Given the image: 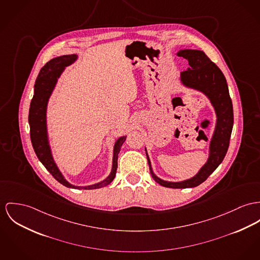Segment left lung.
<instances>
[{
  "instance_id": "obj_1",
  "label": "left lung",
  "mask_w": 260,
  "mask_h": 260,
  "mask_svg": "<svg viewBox=\"0 0 260 260\" xmlns=\"http://www.w3.org/2000/svg\"><path fill=\"white\" fill-rule=\"evenodd\" d=\"M177 55L182 56L189 62L187 70L181 72V83L187 88L200 91L208 97L215 109L217 122L210 142L208 160L202 166L199 172L190 179L180 182L160 179L152 170L151 162L145 148L152 178L163 187L174 189L196 187L206 181L218 168L226 154L234 125L233 103L230 97L225 77L220 68L202 50L182 49L177 52Z\"/></svg>"
}]
</instances>
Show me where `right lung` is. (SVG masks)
I'll return each instance as SVG.
<instances>
[{
  "label": "right lung",
  "mask_w": 260,
  "mask_h": 260,
  "mask_svg": "<svg viewBox=\"0 0 260 260\" xmlns=\"http://www.w3.org/2000/svg\"><path fill=\"white\" fill-rule=\"evenodd\" d=\"M77 58L78 56L76 54L58 56L53 59L49 60L40 69V74L35 84V93H34L32 100L30 102L29 114H28V123L30 127V140L38 158L44 165V167L49 171V173L62 185L68 188L79 189V190L80 189H84V190L99 189L109 185L115 178L117 168H118V155L120 153V147L122 143L126 139V136L120 137L115 142L114 153H113V165H112V170L109 176L99 183L89 185V186H75L70 184L64 178L55 161L53 159L51 148L48 141L47 123H46V110H47L48 100L65 67L74 63Z\"/></svg>",
  "instance_id": "right-lung-1"
}]
</instances>
